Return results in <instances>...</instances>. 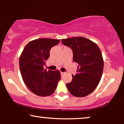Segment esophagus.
Masks as SVG:
<instances>
[{"mask_svg": "<svg viewBox=\"0 0 124 124\" xmlns=\"http://www.w3.org/2000/svg\"><path fill=\"white\" fill-rule=\"evenodd\" d=\"M60 73H61V75L62 76V75H64V74H65V72H60Z\"/></svg>", "mask_w": 124, "mask_h": 124, "instance_id": "obj_1", "label": "esophagus"}]
</instances>
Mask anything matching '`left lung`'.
<instances>
[{
  "label": "left lung",
  "instance_id": "1",
  "mask_svg": "<svg viewBox=\"0 0 124 124\" xmlns=\"http://www.w3.org/2000/svg\"><path fill=\"white\" fill-rule=\"evenodd\" d=\"M64 45L70 47L73 53V62L78 64L77 73L72 75V81L67 84L69 93L77 97L91 94L101 81L104 61L95 43L84 37L62 39Z\"/></svg>",
  "mask_w": 124,
  "mask_h": 124
}]
</instances>
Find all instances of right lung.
Returning a JSON list of instances; mask_svg holds the SVG:
<instances>
[{"label": "right lung", "mask_w": 124, "mask_h": 124, "mask_svg": "<svg viewBox=\"0 0 124 124\" xmlns=\"http://www.w3.org/2000/svg\"><path fill=\"white\" fill-rule=\"evenodd\" d=\"M60 39L40 38L29 42L20 57L19 66L25 84L34 94L39 96L52 95L61 79L60 71L44 69L50 57L51 48Z\"/></svg>", "instance_id": "obj_1"}]
</instances>
